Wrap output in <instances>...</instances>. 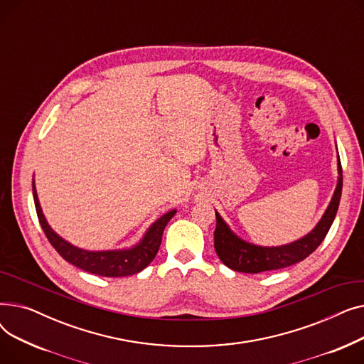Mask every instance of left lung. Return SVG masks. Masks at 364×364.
<instances>
[{
    "label": "left lung",
    "instance_id": "left-lung-1",
    "mask_svg": "<svg viewBox=\"0 0 364 364\" xmlns=\"http://www.w3.org/2000/svg\"><path fill=\"white\" fill-rule=\"evenodd\" d=\"M342 193V168L338 155V181L333 196L318 223L301 239L279 246H261L239 237L223 217L215 211L217 228L214 232V247L218 258L228 269L239 273H261L284 269L313 254L326 237L335 220Z\"/></svg>",
    "mask_w": 364,
    "mask_h": 364
}]
</instances>
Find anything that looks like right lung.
<instances>
[{
  "label": "right lung",
  "instance_id": "add662e5",
  "mask_svg": "<svg viewBox=\"0 0 364 364\" xmlns=\"http://www.w3.org/2000/svg\"><path fill=\"white\" fill-rule=\"evenodd\" d=\"M32 192L38 220H40L43 230L54 250L72 265L78 267V269L88 272L91 274H97L103 277H125L144 270L153 261V258L156 257L165 227L177 213V209H171V211L165 213L155 223L150 224L143 237L136 245H132L129 247L107 251H88L72 245L70 242H68L53 230L46 215L43 214V208L40 205V199H38L36 193L35 180H32Z\"/></svg>",
  "mask_w": 364,
  "mask_h": 364
}]
</instances>
